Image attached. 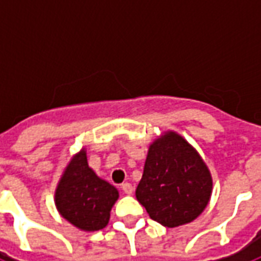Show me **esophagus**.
I'll return each instance as SVG.
<instances>
[{
    "instance_id": "esophagus-1",
    "label": "esophagus",
    "mask_w": 261,
    "mask_h": 261,
    "mask_svg": "<svg viewBox=\"0 0 261 261\" xmlns=\"http://www.w3.org/2000/svg\"><path fill=\"white\" fill-rule=\"evenodd\" d=\"M121 189H123V192L125 193V194H133V192H134V187H133V185L131 183H128V181H125V183H123L121 185Z\"/></svg>"
}]
</instances>
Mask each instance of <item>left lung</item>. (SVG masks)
I'll return each mask as SVG.
<instances>
[{"mask_svg":"<svg viewBox=\"0 0 261 261\" xmlns=\"http://www.w3.org/2000/svg\"><path fill=\"white\" fill-rule=\"evenodd\" d=\"M211 193V172L180 134L165 131L149 145L136 197L153 221L166 228L189 224L205 210Z\"/></svg>","mask_w":261,"mask_h":261,"instance_id":"8db88e82","label":"left lung"}]
</instances>
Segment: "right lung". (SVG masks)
<instances>
[{"label": "right lung", "mask_w": 261, "mask_h": 261, "mask_svg": "<svg viewBox=\"0 0 261 261\" xmlns=\"http://www.w3.org/2000/svg\"><path fill=\"white\" fill-rule=\"evenodd\" d=\"M119 198V190L103 180L88 165L86 149L71 156L54 193L60 215L85 232L103 229Z\"/></svg>", "instance_id": "obj_1"}]
</instances>
